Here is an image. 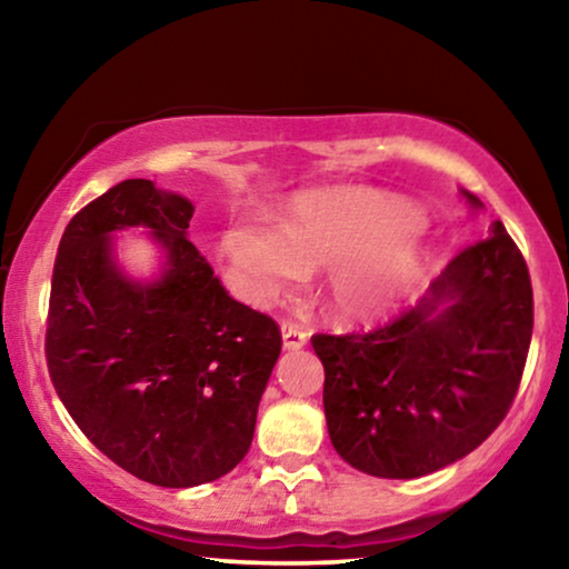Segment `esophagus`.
<instances>
[{
	"instance_id": "34e87169",
	"label": "esophagus",
	"mask_w": 569,
	"mask_h": 569,
	"mask_svg": "<svg viewBox=\"0 0 569 569\" xmlns=\"http://www.w3.org/2000/svg\"><path fill=\"white\" fill-rule=\"evenodd\" d=\"M282 341H284V349H300L308 345V331L300 329L298 323L284 321L282 323Z\"/></svg>"
}]
</instances>
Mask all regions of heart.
<instances>
[{
    "mask_svg": "<svg viewBox=\"0 0 569 569\" xmlns=\"http://www.w3.org/2000/svg\"><path fill=\"white\" fill-rule=\"evenodd\" d=\"M411 201L370 189L308 191L279 224L232 217L217 238L224 279L240 300L267 308L321 267V295L333 318L376 321L401 300L425 230Z\"/></svg>",
    "mask_w": 569,
    "mask_h": 569,
    "instance_id": "b5f03b06",
    "label": "heart"
}]
</instances>
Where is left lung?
Instances as JSON below:
<instances>
[{
    "instance_id": "obj_1",
    "label": "left lung",
    "mask_w": 569,
    "mask_h": 569,
    "mask_svg": "<svg viewBox=\"0 0 569 569\" xmlns=\"http://www.w3.org/2000/svg\"><path fill=\"white\" fill-rule=\"evenodd\" d=\"M463 197L481 207L473 193ZM531 333V274L495 222L415 308L370 331L310 337L326 370L333 448L380 479H417L458 461L510 411Z\"/></svg>"
}]
</instances>
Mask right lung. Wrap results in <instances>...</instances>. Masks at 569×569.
<instances>
[{"label":"right lung","instance_id":"1","mask_svg":"<svg viewBox=\"0 0 569 569\" xmlns=\"http://www.w3.org/2000/svg\"><path fill=\"white\" fill-rule=\"evenodd\" d=\"M193 204L144 178L116 183L69 220L53 261L46 365L100 453L158 487L224 477L243 461L282 333L232 300L186 238ZM144 223L167 248L158 283L123 278L107 232Z\"/></svg>","mask_w":569,"mask_h":569}]
</instances>
